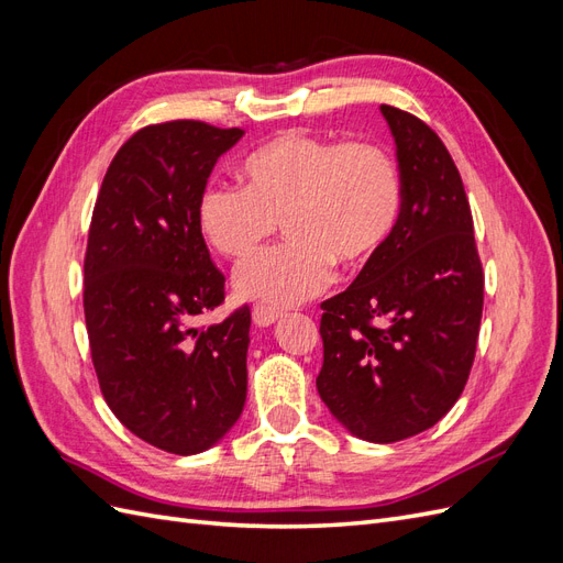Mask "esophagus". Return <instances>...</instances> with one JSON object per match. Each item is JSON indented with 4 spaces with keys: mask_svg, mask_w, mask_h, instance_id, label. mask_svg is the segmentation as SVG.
<instances>
[{
    "mask_svg": "<svg viewBox=\"0 0 563 563\" xmlns=\"http://www.w3.org/2000/svg\"><path fill=\"white\" fill-rule=\"evenodd\" d=\"M279 317H282L279 310L265 308V305H255V308H253V323H255V327H272V323H275Z\"/></svg>",
    "mask_w": 563,
    "mask_h": 563,
    "instance_id": "1",
    "label": "esophagus"
}]
</instances>
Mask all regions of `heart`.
Segmentation results:
<instances>
[{
  "label": "heart",
  "instance_id": "obj_1",
  "mask_svg": "<svg viewBox=\"0 0 563 563\" xmlns=\"http://www.w3.org/2000/svg\"><path fill=\"white\" fill-rule=\"evenodd\" d=\"M244 190L211 183L197 199V228L225 258H246L286 228L282 246L234 272V291L265 308H291L327 291L335 263H371L397 232L404 185L387 152L284 131L242 162Z\"/></svg>",
  "mask_w": 563,
  "mask_h": 563
}]
</instances>
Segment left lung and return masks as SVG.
I'll return each instance as SVG.
<instances>
[{
    "label": "left lung",
    "instance_id": "1",
    "mask_svg": "<svg viewBox=\"0 0 563 563\" xmlns=\"http://www.w3.org/2000/svg\"><path fill=\"white\" fill-rule=\"evenodd\" d=\"M397 145L395 236L321 302V401L354 437L391 444L430 430L463 395L479 338L484 272L463 180L439 135L380 106Z\"/></svg>",
    "mask_w": 563,
    "mask_h": 563
}]
</instances>
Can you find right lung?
Returning a JSON list of instances; mask_svg holds the SVG:
<instances>
[{
    "instance_id": "add662e5",
    "label": "right lung",
    "mask_w": 563,
    "mask_h": 563,
    "mask_svg": "<svg viewBox=\"0 0 563 563\" xmlns=\"http://www.w3.org/2000/svg\"><path fill=\"white\" fill-rule=\"evenodd\" d=\"M242 129L152 124L119 147L84 258V317L100 391L126 430L166 453L211 449L246 401L251 310L197 327L225 277L197 228V199Z\"/></svg>"
}]
</instances>
